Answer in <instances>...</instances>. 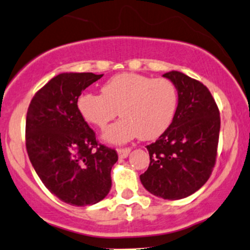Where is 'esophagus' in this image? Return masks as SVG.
<instances>
[{
	"mask_svg": "<svg viewBox=\"0 0 250 250\" xmlns=\"http://www.w3.org/2000/svg\"><path fill=\"white\" fill-rule=\"evenodd\" d=\"M130 153V148H118V154L120 159H125Z\"/></svg>",
	"mask_w": 250,
	"mask_h": 250,
	"instance_id": "1",
	"label": "esophagus"
}]
</instances>
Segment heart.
I'll list each match as a JSON object with an SVG mask.
<instances>
[{
	"label": "heart",
	"instance_id": "heart-1",
	"mask_svg": "<svg viewBox=\"0 0 250 250\" xmlns=\"http://www.w3.org/2000/svg\"><path fill=\"white\" fill-rule=\"evenodd\" d=\"M102 92L81 94L77 108L85 121L99 129L106 128L120 110L122 119L103 135L110 144H125L140 136L146 141L159 137L178 108V91L166 78L123 72L107 81Z\"/></svg>",
	"mask_w": 250,
	"mask_h": 250
}]
</instances>
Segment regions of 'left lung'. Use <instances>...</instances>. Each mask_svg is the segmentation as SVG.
<instances>
[{"label":"left lung","instance_id":"obj_1","mask_svg":"<svg viewBox=\"0 0 250 250\" xmlns=\"http://www.w3.org/2000/svg\"><path fill=\"white\" fill-rule=\"evenodd\" d=\"M178 91V108L169 128L147 145L150 165L140 176L148 192L181 200L210 178L217 157L220 118L216 102L201 82L180 71L163 75Z\"/></svg>","mask_w":250,"mask_h":250}]
</instances>
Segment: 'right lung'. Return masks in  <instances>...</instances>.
<instances>
[{
    "instance_id": "right-lung-1",
    "label": "right lung",
    "mask_w": 250,
    "mask_h": 250,
    "mask_svg": "<svg viewBox=\"0 0 250 250\" xmlns=\"http://www.w3.org/2000/svg\"><path fill=\"white\" fill-rule=\"evenodd\" d=\"M104 75L63 72L33 97L26 115V150L46 188L77 207L103 201L112 187L115 150L98 144L77 108L78 97Z\"/></svg>"
}]
</instances>
